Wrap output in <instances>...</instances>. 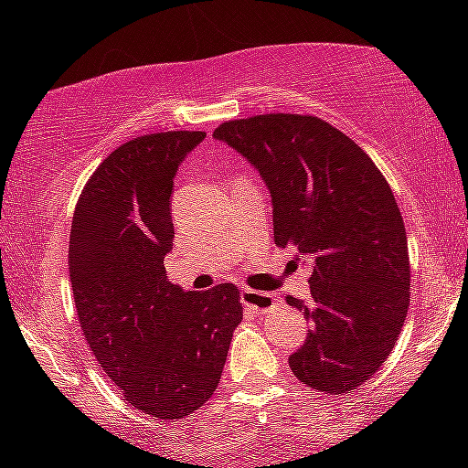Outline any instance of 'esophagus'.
<instances>
[{
	"label": "esophagus",
	"mask_w": 468,
	"mask_h": 468,
	"mask_svg": "<svg viewBox=\"0 0 468 468\" xmlns=\"http://www.w3.org/2000/svg\"><path fill=\"white\" fill-rule=\"evenodd\" d=\"M276 296L269 294V292H256V290H244L242 292V303L247 308L258 310V313H269V310L276 308Z\"/></svg>",
	"instance_id": "34e87169"
}]
</instances>
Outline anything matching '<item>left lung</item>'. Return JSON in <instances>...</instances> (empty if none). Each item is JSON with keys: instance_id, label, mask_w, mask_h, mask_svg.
<instances>
[{"instance_id": "left-lung-1", "label": "left lung", "mask_w": 468, "mask_h": 468, "mask_svg": "<svg viewBox=\"0 0 468 468\" xmlns=\"http://www.w3.org/2000/svg\"><path fill=\"white\" fill-rule=\"evenodd\" d=\"M212 135L267 183L276 247L313 264L310 301L287 296L313 324L290 369L313 389L348 394L380 369L408 317V238L389 183L362 146L314 115L230 120Z\"/></svg>"}]
</instances>
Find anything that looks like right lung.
<instances>
[{"label":"right lung","instance_id":"add662e5","mask_svg":"<svg viewBox=\"0 0 468 468\" xmlns=\"http://www.w3.org/2000/svg\"><path fill=\"white\" fill-rule=\"evenodd\" d=\"M204 138L167 131L117 146L88 178L69 233V281L90 351L135 410L165 421L210 399L242 322L233 282L183 292L163 264L174 242V176Z\"/></svg>","mask_w":468,"mask_h":468}]
</instances>
